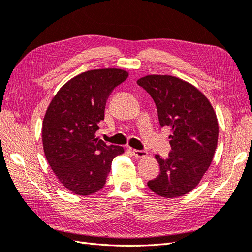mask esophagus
Masks as SVG:
<instances>
[{"label":"esophagus","mask_w":252,"mask_h":252,"mask_svg":"<svg viewBox=\"0 0 252 252\" xmlns=\"http://www.w3.org/2000/svg\"><path fill=\"white\" fill-rule=\"evenodd\" d=\"M132 152L135 158H145L148 156V152L146 150H138V149H132Z\"/></svg>","instance_id":"obj_1"}]
</instances>
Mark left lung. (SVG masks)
I'll return each mask as SVG.
<instances>
[{"mask_svg": "<svg viewBox=\"0 0 252 252\" xmlns=\"http://www.w3.org/2000/svg\"><path fill=\"white\" fill-rule=\"evenodd\" d=\"M154 98L159 125L171 129V151L156 156L159 174L147 183L164 197L182 196L193 190L215 156L219 138L217 114L209 100L192 84L167 74H148L136 81Z\"/></svg>", "mask_w": 252, "mask_h": 252, "instance_id": "8db88e82", "label": "left lung"}]
</instances>
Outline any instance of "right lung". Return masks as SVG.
Segmentation results:
<instances>
[{
	"mask_svg": "<svg viewBox=\"0 0 252 252\" xmlns=\"http://www.w3.org/2000/svg\"><path fill=\"white\" fill-rule=\"evenodd\" d=\"M128 74L119 68L83 72L60 88L45 113V157L59 182L73 194L86 196L101 190L112 159L124 154L123 147L108 146L95 132L108 96Z\"/></svg>",
	"mask_w": 252,
	"mask_h": 252,
	"instance_id": "add662e5",
	"label": "right lung"
}]
</instances>
